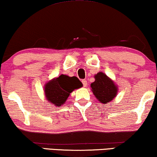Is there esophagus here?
<instances>
[{"label": "esophagus", "instance_id": "34e87169", "mask_svg": "<svg viewBox=\"0 0 157 157\" xmlns=\"http://www.w3.org/2000/svg\"><path fill=\"white\" fill-rule=\"evenodd\" d=\"M82 83H83V87H86L87 86V81L86 80H83L82 81Z\"/></svg>", "mask_w": 157, "mask_h": 157}]
</instances>
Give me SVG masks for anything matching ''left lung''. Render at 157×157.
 I'll use <instances>...</instances> for the list:
<instances>
[{
	"label": "left lung",
	"mask_w": 157,
	"mask_h": 157,
	"mask_svg": "<svg viewBox=\"0 0 157 157\" xmlns=\"http://www.w3.org/2000/svg\"><path fill=\"white\" fill-rule=\"evenodd\" d=\"M94 78L95 81L91 84L92 92L101 103L109 104L117 96V85L103 72H98Z\"/></svg>",
	"instance_id": "left-lung-1"
}]
</instances>
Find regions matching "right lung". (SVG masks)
I'll return each mask as SVG.
<instances>
[{
    "label": "right lung",
    "mask_w": 157,
    "mask_h": 157,
    "mask_svg": "<svg viewBox=\"0 0 157 157\" xmlns=\"http://www.w3.org/2000/svg\"><path fill=\"white\" fill-rule=\"evenodd\" d=\"M82 86V83L76 76L69 77L62 74L46 83L44 93L47 101L56 106L63 105L70 94L74 89Z\"/></svg>",
    "instance_id": "right-lung-1"
}]
</instances>
